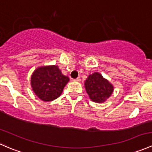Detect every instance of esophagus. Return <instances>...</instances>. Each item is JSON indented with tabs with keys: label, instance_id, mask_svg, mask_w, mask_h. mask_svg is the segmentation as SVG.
<instances>
[{
	"label": "esophagus",
	"instance_id": "esophagus-1",
	"mask_svg": "<svg viewBox=\"0 0 152 152\" xmlns=\"http://www.w3.org/2000/svg\"><path fill=\"white\" fill-rule=\"evenodd\" d=\"M73 81H75V82H80V81H81V78L80 77H78V78H76V79H73Z\"/></svg>",
	"mask_w": 152,
	"mask_h": 152
}]
</instances>
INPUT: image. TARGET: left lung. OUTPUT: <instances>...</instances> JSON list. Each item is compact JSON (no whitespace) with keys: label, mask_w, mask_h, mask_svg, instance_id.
Returning a JSON list of instances; mask_svg holds the SVG:
<instances>
[{"label":"left lung","mask_w":152,"mask_h":152,"mask_svg":"<svg viewBox=\"0 0 152 152\" xmlns=\"http://www.w3.org/2000/svg\"><path fill=\"white\" fill-rule=\"evenodd\" d=\"M85 85L90 99L97 103L104 102L113 92V85L99 73L90 75Z\"/></svg>","instance_id":"left-lung-1"}]
</instances>
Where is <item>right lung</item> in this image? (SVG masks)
Wrapping results in <instances>:
<instances>
[{
	"mask_svg": "<svg viewBox=\"0 0 152 152\" xmlns=\"http://www.w3.org/2000/svg\"><path fill=\"white\" fill-rule=\"evenodd\" d=\"M56 65L38 67L32 74L31 84L35 94L42 101L51 102L57 99L68 82Z\"/></svg>",
	"mask_w": 152,
	"mask_h": 152,
	"instance_id": "obj_1",
	"label": "right lung"
}]
</instances>
